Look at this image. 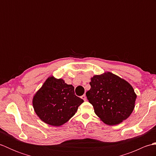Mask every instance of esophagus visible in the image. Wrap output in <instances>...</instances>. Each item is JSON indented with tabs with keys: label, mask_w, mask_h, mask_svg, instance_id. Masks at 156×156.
<instances>
[{
	"label": "esophagus",
	"mask_w": 156,
	"mask_h": 156,
	"mask_svg": "<svg viewBox=\"0 0 156 156\" xmlns=\"http://www.w3.org/2000/svg\"><path fill=\"white\" fill-rule=\"evenodd\" d=\"M82 98L83 99V100H84V101H87V97H86V95H85V94H84V95H82Z\"/></svg>",
	"instance_id": "34e87169"
}]
</instances>
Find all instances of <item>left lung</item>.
<instances>
[{
  "label": "left lung",
  "instance_id": "obj_1",
  "mask_svg": "<svg viewBox=\"0 0 156 156\" xmlns=\"http://www.w3.org/2000/svg\"><path fill=\"white\" fill-rule=\"evenodd\" d=\"M87 99L95 114L108 125L120 123L133 112L137 96L127 81L111 72L91 78Z\"/></svg>",
  "mask_w": 156,
  "mask_h": 156
}]
</instances>
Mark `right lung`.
<instances>
[{
  "mask_svg": "<svg viewBox=\"0 0 156 156\" xmlns=\"http://www.w3.org/2000/svg\"><path fill=\"white\" fill-rule=\"evenodd\" d=\"M83 99L76 96L74 87L62 79L49 77L33 99V105L38 117L52 126L67 122L78 110Z\"/></svg>",
  "mask_w": 156,
  "mask_h": 156,
  "instance_id": "right-lung-1",
  "label": "right lung"
}]
</instances>
